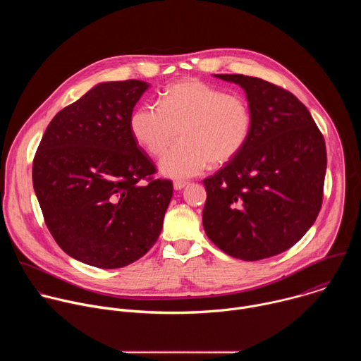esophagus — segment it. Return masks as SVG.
Masks as SVG:
<instances>
[{"label": "esophagus", "instance_id": "obj_1", "mask_svg": "<svg viewBox=\"0 0 361 361\" xmlns=\"http://www.w3.org/2000/svg\"><path fill=\"white\" fill-rule=\"evenodd\" d=\"M187 185V181H181V180H177V181H174V190H183L184 187Z\"/></svg>", "mask_w": 361, "mask_h": 361}]
</instances>
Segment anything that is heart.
<instances>
[{"label":"heart","instance_id":"b5f03b06","mask_svg":"<svg viewBox=\"0 0 361 361\" xmlns=\"http://www.w3.org/2000/svg\"><path fill=\"white\" fill-rule=\"evenodd\" d=\"M254 126L248 101L238 94L212 87L195 78L166 88L160 106L144 104L131 118L135 141L152 157H160L163 174L183 180L201 174L207 166L233 161L247 145Z\"/></svg>","mask_w":361,"mask_h":361}]
</instances>
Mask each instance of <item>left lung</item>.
Returning <instances> with one entry per match:
<instances>
[{"label": "left lung", "instance_id": "8db88e82", "mask_svg": "<svg viewBox=\"0 0 361 361\" xmlns=\"http://www.w3.org/2000/svg\"><path fill=\"white\" fill-rule=\"evenodd\" d=\"M216 77L244 88L254 126L238 156L202 180V226L226 254L244 262L269 259L293 247L320 213L324 137L286 88L241 74Z\"/></svg>", "mask_w": 361, "mask_h": 361}]
</instances>
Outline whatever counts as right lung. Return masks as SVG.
<instances>
[{
	"label": "right lung",
	"instance_id": "right-lung-1",
	"mask_svg": "<svg viewBox=\"0 0 361 361\" xmlns=\"http://www.w3.org/2000/svg\"><path fill=\"white\" fill-rule=\"evenodd\" d=\"M102 82L56 114L32 161V185L56 243L98 269L137 262L157 241L173 183L133 137L130 118L147 90Z\"/></svg>",
	"mask_w": 361,
	"mask_h": 361
}]
</instances>
